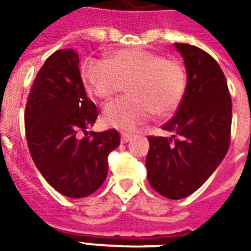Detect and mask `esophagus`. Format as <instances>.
Here are the masks:
<instances>
[{
    "label": "esophagus",
    "instance_id": "1",
    "mask_svg": "<svg viewBox=\"0 0 251 251\" xmlns=\"http://www.w3.org/2000/svg\"><path fill=\"white\" fill-rule=\"evenodd\" d=\"M130 140H131L130 134H127V133H122V134H121V142L126 144V142H129Z\"/></svg>",
    "mask_w": 251,
    "mask_h": 251
}]
</instances>
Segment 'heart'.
Segmentation results:
<instances>
[{
    "mask_svg": "<svg viewBox=\"0 0 251 251\" xmlns=\"http://www.w3.org/2000/svg\"><path fill=\"white\" fill-rule=\"evenodd\" d=\"M83 80L97 98L109 99L126 86L129 95L104 106L106 126L133 131L156 113L172 114L184 98L187 74L177 60L141 50L115 52L109 62L88 60Z\"/></svg>",
    "mask_w": 251,
    "mask_h": 251,
    "instance_id": "1",
    "label": "heart"
}]
</instances>
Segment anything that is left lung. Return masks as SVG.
Listing matches in <instances>:
<instances>
[{"instance_id":"8db88e82","label":"left lung","mask_w":251,"mask_h":251,"mask_svg":"<svg viewBox=\"0 0 251 251\" xmlns=\"http://www.w3.org/2000/svg\"><path fill=\"white\" fill-rule=\"evenodd\" d=\"M184 59L187 88L163 129L171 137H148V181L168 199H183L204 184L230 147L231 97L219 64L207 52L175 43Z\"/></svg>"}]
</instances>
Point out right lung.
I'll list each match as a JSON object with an SVG mask.
<instances>
[{
  "mask_svg": "<svg viewBox=\"0 0 251 251\" xmlns=\"http://www.w3.org/2000/svg\"><path fill=\"white\" fill-rule=\"evenodd\" d=\"M98 110L84 91L79 55L53 52L37 72L25 106V136L33 163L57 192L86 198L103 184L107 156L120 145L115 129L87 136ZM85 137L80 138V133Z\"/></svg>",
  "mask_w": 251,
  "mask_h": 251,
  "instance_id": "1",
  "label": "right lung"
}]
</instances>
